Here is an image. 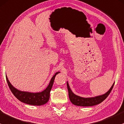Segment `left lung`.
I'll list each match as a JSON object with an SVG mask.
<instances>
[{"label": "left lung", "instance_id": "1", "mask_svg": "<svg viewBox=\"0 0 124 124\" xmlns=\"http://www.w3.org/2000/svg\"><path fill=\"white\" fill-rule=\"evenodd\" d=\"M115 83L112 85L109 90L103 95H99V96L94 97H89V98H84L81 97L76 95V94H74L71 90H70L69 85L68 82H67V87L69 92V97L71 103L76 106H93L97 105L103 101L107 97L109 94L110 93Z\"/></svg>", "mask_w": 124, "mask_h": 124}]
</instances>
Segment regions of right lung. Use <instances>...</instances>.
<instances>
[{"mask_svg": "<svg viewBox=\"0 0 124 124\" xmlns=\"http://www.w3.org/2000/svg\"><path fill=\"white\" fill-rule=\"evenodd\" d=\"M60 72L55 73V74L54 75L51 79L50 82L46 88L40 93H30V92L27 91H21L17 90L11 85L6 76V78L10 90L18 100L23 103L30 104V105L41 106L46 104L49 100V96H50V91L53 87L55 77Z\"/></svg>", "mask_w": 124, "mask_h": 124, "instance_id": "right-lung-1", "label": "right lung"}]
</instances>
